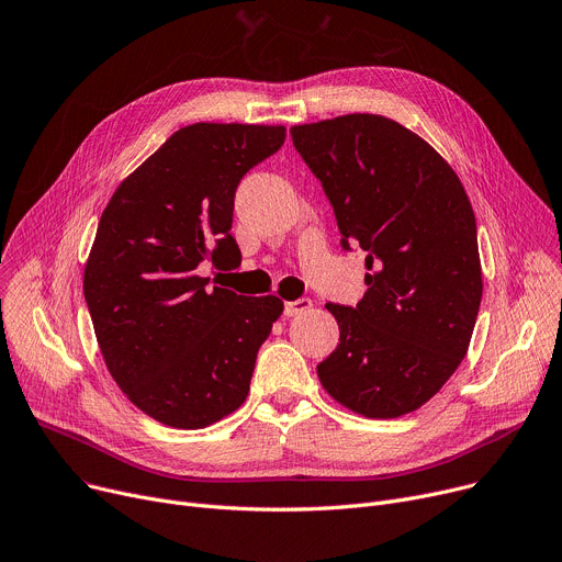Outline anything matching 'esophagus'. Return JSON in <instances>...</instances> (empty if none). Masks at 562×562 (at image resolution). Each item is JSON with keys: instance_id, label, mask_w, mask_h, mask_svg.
Listing matches in <instances>:
<instances>
[{"instance_id": "esophagus-1", "label": "esophagus", "mask_w": 562, "mask_h": 562, "mask_svg": "<svg viewBox=\"0 0 562 562\" xmlns=\"http://www.w3.org/2000/svg\"><path fill=\"white\" fill-rule=\"evenodd\" d=\"M312 310V301L310 297H301V301H289V303H284V316H301V314H305V312H310Z\"/></svg>"}]
</instances>
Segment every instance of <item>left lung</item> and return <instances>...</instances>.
Segmentation results:
<instances>
[{
	"label": "left lung",
	"mask_w": 562,
	"mask_h": 562,
	"mask_svg": "<svg viewBox=\"0 0 562 562\" xmlns=\"http://www.w3.org/2000/svg\"><path fill=\"white\" fill-rule=\"evenodd\" d=\"M321 180L341 246L366 250L357 307L327 303L336 350L323 389L366 418H400L429 402L463 361L483 280L476 221L454 169L402 124L355 112L291 126Z\"/></svg>",
	"instance_id": "left-lung-1"
}]
</instances>
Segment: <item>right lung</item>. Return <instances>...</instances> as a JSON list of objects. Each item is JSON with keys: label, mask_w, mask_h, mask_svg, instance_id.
Masks as SVG:
<instances>
[{"label": "right lung", "mask_w": 562, "mask_h": 562, "mask_svg": "<svg viewBox=\"0 0 562 562\" xmlns=\"http://www.w3.org/2000/svg\"><path fill=\"white\" fill-rule=\"evenodd\" d=\"M284 126L192 124L176 131L108 201L83 271L105 368L154 420L203 429L237 411L278 295L210 289L212 259L237 267V184L284 144Z\"/></svg>", "instance_id": "obj_1"}]
</instances>
